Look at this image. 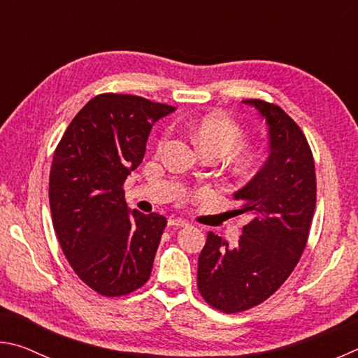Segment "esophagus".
<instances>
[{
	"label": "esophagus",
	"mask_w": 358,
	"mask_h": 358,
	"mask_svg": "<svg viewBox=\"0 0 358 358\" xmlns=\"http://www.w3.org/2000/svg\"><path fill=\"white\" fill-rule=\"evenodd\" d=\"M169 226H173V227H183L187 226V222L185 220H181V217H169Z\"/></svg>",
	"instance_id": "1"
}]
</instances>
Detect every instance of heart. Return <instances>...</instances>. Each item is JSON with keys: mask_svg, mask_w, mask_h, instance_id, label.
I'll use <instances>...</instances> for the list:
<instances>
[{"mask_svg": "<svg viewBox=\"0 0 358 358\" xmlns=\"http://www.w3.org/2000/svg\"><path fill=\"white\" fill-rule=\"evenodd\" d=\"M192 136L205 153L216 151L226 155L238 147L241 141L240 126L226 115L211 113L192 126Z\"/></svg>", "mask_w": 358, "mask_h": 358, "instance_id": "heart-1", "label": "heart"}]
</instances>
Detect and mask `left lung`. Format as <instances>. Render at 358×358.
I'll use <instances>...</instances> for the list:
<instances>
[{
	"instance_id": "obj_1",
	"label": "left lung",
	"mask_w": 358,
	"mask_h": 358,
	"mask_svg": "<svg viewBox=\"0 0 358 358\" xmlns=\"http://www.w3.org/2000/svg\"><path fill=\"white\" fill-rule=\"evenodd\" d=\"M268 126L270 155L262 169L234 192L251 221L235 246L208 232L199 256L197 287L222 313L265 301L292 273L305 250L316 208V171L310 145L281 107L245 99Z\"/></svg>"
}]
</instances>
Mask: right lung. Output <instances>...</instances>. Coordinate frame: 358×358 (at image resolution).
Segmentation results:
<instances>
[{
  "mask_svg": "<svg viewBox=\"0 0 358 358\" xmlns=\"http://www.w3.org/2000/svg\"><path fill=\"white\" fill-rule=\"evenodd\" d=\"M173 110L141 96H94L71 121L53 155V229L77 276L101 295H128L151 275L167 220L131 213L123 183L142 162L153 124Z\"/></svg>",
  "mask_w": 358,
  "mask_h": 358,
  "instance_id": "1",
  "label": "right lung"
}]
</instances>
